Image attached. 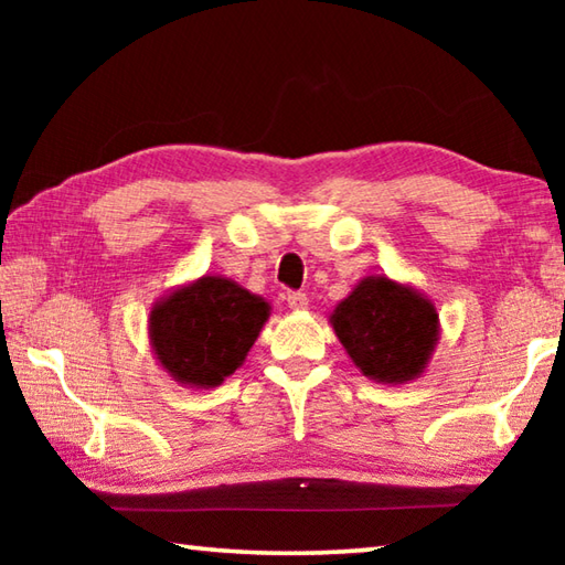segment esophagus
Here are the masks:
<instances>
[{"mask_svg":"<svg viewBox=\"0 0 565 565\" xmlns=\"http://www.w3.org/2000/svg\"><path fill=\"white\" fill-rule=\"evenodd\" d=\"M286 301H289V309H291V311L309 309V296L301 294V291H291L289 296H286Z\"/></svg>","mask_w":565,"mask_h":565,"instance_id":"34e87169","label":"esophagus"}]
</instances>
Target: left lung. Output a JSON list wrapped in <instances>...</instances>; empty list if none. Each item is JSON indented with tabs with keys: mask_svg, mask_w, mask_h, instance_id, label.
Returning <instances> with one entry per match:
<instances>
[{
	"mask_svg": "<svg viewBox=\"0 0 565 565\" xmlns=\"http://www.w3.org/2000/svg\"><path fill=\"white\" fill-rule=\"evenodd\" d=\"M329 321L353 366L386 386L424 376L441 339L434 301L386 274L361 279L333 306Z\"/></svg>",
	"mask_w": 565,
	"mask_h": 565,
	"instance_id": "8db88e82",
	"label": "left lung"
}]
</instances>
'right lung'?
Here are the masks:
<instances>
[{
    "label": "right lung",
    "instance_id": "right-lung-1",
    "mask_svg": "<svg viewBox=\"0 0 565 565\" xmlns=\"http://www.w3.org/2000/svg\"><path fill=\"white\" fill-rule=\"evenodd\" d=\"M271 306L218 274L177 286L151 306L149 347L161 371L189 388H216L242 369Z\"/></svg>",
    "mask_w": 565,
    "mask_h": 565
}]
</instances>
